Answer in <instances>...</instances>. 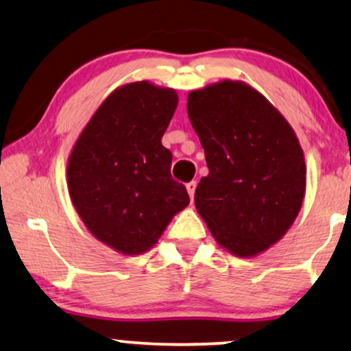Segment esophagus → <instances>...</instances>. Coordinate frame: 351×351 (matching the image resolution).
<instances>
[{
	"mask_svg": "<svg viewBox=\"0 0 351 351\" xmlns=\"http://www.w3.org/2000/svg\"><path fill=\"white\" fill-rule=\"evenodd\" d=\"M196 186H197L196 181H189V183L186 184V189H188V194L191 197H194V193H196Z\"/></svg>",
	"mask_w": 351,
	"mask_h": 351,
	"instance_id": "34e87169",
	"label": "esophagus"
}]
</instances>
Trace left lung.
<instances>
[{"instance_id": "8db88e82", "label": "left lung", "mask_w": 351, "mask_h": 351, "mask_svg": "<svg viewBox=\"0 0 351 351\" xmlns=\"http://www.w3.org/2000/svg\"><path fill=\"white\" fill-rule=\"evenodd\" d=\"M188 117L208 167L194 193L197 212L225 250L259 254L303 204L306 165L295 131L263 94L228 79L191 92Z\"/></svg>"}]
</instances>
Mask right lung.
Returning a JSON list of instances; mask_svg holds the SVG:
<instances>
[{
    "instance_id": "obj_1",
    "label": "right lung",
    "mask_w": 351,
    "mask_h": 351,
    "mask_svg": "<svg viewBox=\"0 0 351 351\" xmlns=\"http://www.w3.org/2000/svg\"><path fill=\"white\" fill-rule=\"evenodd\" d=\"M176 105L173 88L126 84L106 97L69 155L68 189L79 217L121 254L150 250L189 204L162 145Z\"/></svg>"
}]
</instances>
